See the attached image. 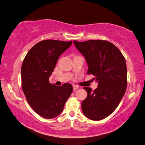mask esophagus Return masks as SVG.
I'll return each mask as SVG.
<instances>
[{
    "mask_svg": "<svg viewBox=\"0 0 145 145\" xmlns=\"http://www.w3.org/2000/svg\"><path fill=\"white\" fill-rule=\"evenodd\" d=\"M78 88H79V87L77 86H76V85H73V89L74 90V91H76L77 89H78Z\"/></svg>",
    "mask_w": 145,
    "mask_h": 145,
    "instance_id": "34e87169",
    "label": "esophagus"
}]
</instances>
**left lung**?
Here are the masks:
<instances>
[{
    "label": "left lung",
    "instance_id": "obj_1",
    "mask_svg": "<svg viewBox=\"0 0 145 145\" xmlns=\"http://www.w3.org/2000/svg\"><path fill=\"white\" fill-rule=\"evenodd\" d=\"M88 65V74L95 75L99 82L94 91L84 87L88 96L82 102V110L95 121L109 116L119 105L126 91L127 65L124 56L116 46L105 40L73 41Z\"/></svg>",
    "mask_w": 145,
    "mask_h": 145
}]
</instances>
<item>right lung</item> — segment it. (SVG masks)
Wrapping results in <instances>:
<instances>
[{"mask_svg": "<svg viewBox=\"0 0 145 145\" xmlns=\"http://www.w3.org/2000/svg\"><path fill=\"white\" fill-rule=\"evenodd\" d=\"M72 41H41L32 47L21 68L22 88L29 104L36 113L46 119L58 116L72 94V84L56 86L49 82L59 56L72 45Z\"/></svg>", "mask_w": 145, "mask_h": 145, "instance_id": "right-lung-1", "label": "right lung"}]
</instances>
